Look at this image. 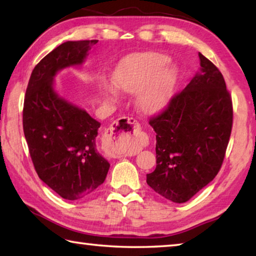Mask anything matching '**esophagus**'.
Here are the masks:
<instances>
[{"instance_id":"esophagus-1","label":"esophagus","mask_w":256,"mask_h":256,"mask_svg":"<svg viewBox=\"0 0 256 256\" xmlns=\"http://www.w3.org/2000/svg\"><path fill=\"white\" fill-rule=\"evenodd\" d=\"M144 146L140 125L133 118H122L112 123L102 138V149L110 157L134 154Z\"/></svg>"}]
</instances>
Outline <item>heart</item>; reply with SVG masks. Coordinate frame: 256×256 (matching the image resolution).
Masks as SVG:
<instances>
[{
    "mask_svg": "<svg viewBox=\"0 0 256 256\" xmlns=\"http://www.w3.org/2000/svg\"><path fill=\"white\" fill-rule=\"evenodd\" d=\"M170 58L162 53L133 54L120 60L114 72V84L130 94L136 92V105L146 114L164 110L174 92L177 70L168 66ZM115 94L112 86H107Z\"/></svg>",
    "mask_w": 256,
    "mask_h": 256,
    "instance_id": "1",
    "label": "heart"
}]
</instances>
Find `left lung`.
I'll use <instances>...</instances> for the list:
<instances>
[{
  "label": "left lung",
  "instance_id": "8db88e82",
  "mask_svg": "<svg viewBox=\"0 0 256 256\" xmlns=\"http://www.w3.org/2000/svg\"><path fill=\"white\" fill-rule=\"evenodd\" d=\"M198 58L201 72L149 120L157 166L146 183L175 203L188 201L216 176L232 128V96L222 72L201 53Z\"/></svg>",
  "mask_w": 256,
  "mask_h": 256
}]
</instances>
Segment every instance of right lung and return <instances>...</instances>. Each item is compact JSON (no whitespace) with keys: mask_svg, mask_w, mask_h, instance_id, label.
I'll use <instances>...</instances> for the list:
<instances>
[{"mask_svg":"<svg viewBox=\"0 0 256 256\" xmlns=\"http://www.w3.org/2000/svg\"><path fill=\"white\" fill-rule=\"evenodd\" d=\"M97 42H66L56 47L34 66L24 94V133L34 170L66 200L89 196L110 170L96 146L100 123L53 89L56 72L81 64Z\"/></svg>","mask_w":256,"mask_h":256,"instance_id":"obj_1","label":"right lung"}]
</instances>
